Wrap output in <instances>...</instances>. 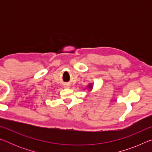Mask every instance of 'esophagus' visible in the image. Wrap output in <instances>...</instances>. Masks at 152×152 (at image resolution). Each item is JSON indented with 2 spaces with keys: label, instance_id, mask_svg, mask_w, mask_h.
Returning a JSON list of instances; mask_svg holds the SVG:
<instances>
[{
  "label": "esophagus",
  "instance_id": "esophagus-1",
  "mask_svg": "<svg viewBox=\"0 0 152 152\" xmlns=\"http://www.w3.org/2000/svg\"><path fill=\"white\" fill-rule=\"evenodd\" d=\"M66 87H67V88H68V86H66Z\"/></svg>",
  "mask_w": 152,
  "mask_h": 152
}]
</instances>
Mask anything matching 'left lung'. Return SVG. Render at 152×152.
Here are the masks:
<instances>
[{
    "label": "left lung",
    "mask_w": 152,
    "mask_h": 152,
    "mask_svg": "<svg viewBox=\"0 0 152 152\" xmlns=\"http://www.w3.org/2000/svg\"><path fill=\"white\" fill-rule=\"evenodd\" d=\"M88 88H92V85H91V84H90V85L88 86Z\"/></svg>",
    "instance_id": "left-lung-1"
}]
</instances>
